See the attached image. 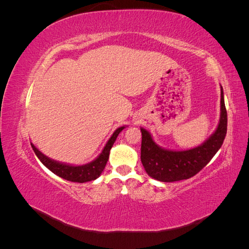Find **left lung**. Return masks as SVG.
Wrapping results in <instances>:
<instances>
[{"instance_id":"obj_1","label":"left lung","mask_w":249,"mask_h":249,"mask_svg":"<svg viewBox=\"0 0 249 249\" xmlns=\"http://www.w3.org/2000/svg\"><path fill=\"white\" fill-rule=\"evenodd\" d=\"M220 117L214 133L202 144L186 150H173L158 145L152 134L140 127L141 162L147 175L160 182L187 179L199 172L221 147L227 135L228 113L224 105L223 89L220 86Z\"/></svg>"}]
</instances>
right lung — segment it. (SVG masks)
Wrapping results in <instances>:
<instances>
[{"instance_id": "add662e5", "label": "right lung", "mask_w": 249, "mask_h": 249, "mask_svg": "<svg viewBox=\"0 0 249 249\" xmlns=\"http://www.w3.org/2000/svg\"><path fill=\"white\" fill-rule=\"evenodd\" d=\"M124 127L125 125L117 127L114 133L112 134L110 139L107 141L106 145L104 146L102 153L97 156L93 161L83 165H71L50 159L49 157L43 155L33 143H31V145L37 158H38L44 166L49 168L53 173H55L58 177L62 178L66 180H70V182L85 183L90 182V180H94L102 175V172L104 171L105 166H106L109 159L110 149L112 148L113 144H114L119 133L122 132Z\"/></svg>"}]
</instances>
